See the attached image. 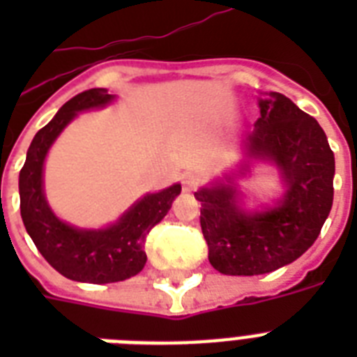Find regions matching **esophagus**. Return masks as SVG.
I'll return each mask as SVG.
<instances>
[{"mask_svg": "<svg viewBox=\"0 0 357 357\" xmlns=\"http://www.w3.org/2000/svg\"><path fill=\"white\" fill-rule=\"evenodd\" d=\"M200 185V178L195 174H187L183 176V190H196Z\"/></svg>", "mask_w": 357, "mask_h": 357, "instance_id": "1", "label": "esophagus"}]
</instances>
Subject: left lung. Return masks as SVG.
<instances>
[{
	"label": "left lung",
	"mask_w": 357,
	"mask_h": 357,
	"mask_svg": "<svg viewBox=\"0 0 357 357\" xmlns=\"http://www.w3.org/2000/svg\"><path fill=\"white\" fill-rule=\"evenodd\" d=\"M248 153L280 168L287 192L276 207L244 213L235 189L218 183L195 192L209 263L229 276H255L298 259L315 243L333 204L335 159L322 128L283 94L259 100Z\"/></svg>",
	"instance_id": "1"
}]
</instances>
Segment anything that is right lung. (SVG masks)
<instances>
[{"mask_svg": "<svg viewBox=\"0 0 357 357\" xmlns=\"http://www.w3.org/2000/svg\"><path fill=\"white\" fill-rule=\"evenodd\" d=\"M111 100L105 89H91L68 100L35 135L20 170V213L25 229L44 259L75 282L113 283L139 274L146 265V237L167 217L174 198L181 192V185H172L144 196L119 222L98 231L72 228L53 215L42 192V167L50 146L79 111L102 107Z\"/></svg>", "mask_w": 357, "mask_h": 357, "instance_id": "add662e5", "label": "right lung"}]
</instances>
